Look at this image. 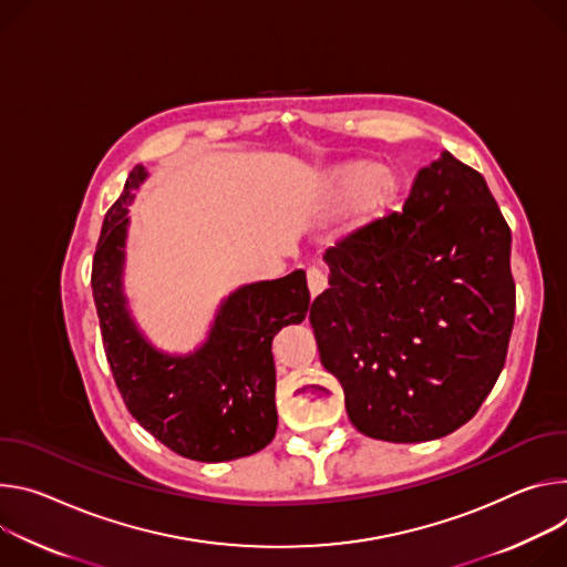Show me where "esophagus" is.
I'll use <instances>...</instances> for the list:
<instances>
[{
	"label": "esophagus",
	"mask_w": 567,
	"mask_h": 567,
	"mask_svg": "<svg viewBox=\"0 0 567 567\" xmlns=\"http://www.w3.org/2000/svg\"><path fill=\"white\" fill-rule=\"evenodd\" d=\"M306 281H308V290H310L312 297H318V295L324 292L327 286H329V277H327V272L320 270V268H310V270L306 272Z\"/></svg>",
	"instance_id": "1"
}]
</instances>
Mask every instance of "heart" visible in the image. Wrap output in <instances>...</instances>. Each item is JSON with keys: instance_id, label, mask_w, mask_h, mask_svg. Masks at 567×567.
Listing matches in <instances>:
<instances>
[{"instance_id": "b5f03b06", "label": "heart", "mask_w": 567, "mask_h": 567, "mask_svg": "<svg viewBox=\"0 0 567 567\" xmlns=\"http://www.w3.org/2000/svg\"><path fill=\"white\" fill-rule=\"evenodd\" d=\"M399 192V175L381 171L379 164L367 159L331 166L320 179V200L327 207H340L362 198V209L369 216L383 214L396 200Z\"/></svg>"}]
</instances>
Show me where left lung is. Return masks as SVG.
I'll return each instance as SVG.
<instances>
[{"label": "left lung", "mask_w": 567, "mask_h": 567, "mask_svg": "<svg viewBox=\"0 0 567 567\" xmlns=\"http://www.w3.org/2000/svg\"><path fill=\"white\" fill-rule=\"evenodd\" d=\"M310 306L320 360L355 430L394 444L471 421L505 367L516 316L512 229L486 179L449 151L403 205L327 249Z\"/></svg>", "instance_id": "8db88e82"}]
</instances>
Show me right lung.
I'll return each mask as SVG.
<instances>
[{
  "label": "right lung",
  "mask_w": 567,
  "mask_h": 567,
  "mask_svg": "<svg viewBox=\"0 0 567 567\" xmlns=\"http://www.w3.org/2000/svg\"><path fill=\"white\" fill-rule=\"evenodd\" d=\"M148 177L137 164L107 209L92 264L105 355L128 412L157 442L196 462H229L266 449L277 432L272 338L310 310L306 272L236 288L192 353L153 347L123 292L128 205Z\"/></svg>",
  "instance_id": "1"
}]
</instances>
